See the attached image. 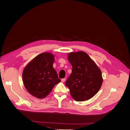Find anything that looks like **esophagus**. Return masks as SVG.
Wrapping results in <instances>:
<instances>
[{
    "mask_svg": "<svg viewBox=\"0 0 130 130\" xmlns=\"http://www.w3.org/2000/svg\"><path fill=\"white\" fill-rule=\"evenodd\" d=\"M65 80H66V78H62V79H61V81H62V82H64L65 81Z\"/></svg>",
    "mask_w": 130,
    "mask_h": 130,
    "instance_id": "1",
    "label": "esophagus"
}]
</instances>
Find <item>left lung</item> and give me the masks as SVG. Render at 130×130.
<instances>
[{
    "mask_svg": "<svg viewBox=\"0 0 130 130\" xmlns=\"http://www.w3.org/2000/svg\"><path fill=\"white\" fill-rule=\"evenodd\" d=\"M68 59L72 72L66 81L70 95L77 101L91 99L98 92L103 78L100 68L84 52L70 53Z\"/></svg>",
    "mask_w": 130,
    "mask_h": 130,
    "instance_id": "left-lung-1",
    "label": "left lung"
}]
</instances>
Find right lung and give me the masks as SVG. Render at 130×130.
Wrapping results in <instances>:
<instances>
[{
  "instance_id": "right-lung-1",
  "label": "right lung",
  "mask_w": 130,
  "mask_h": 130,
  "mask_svg": "<svg viewBox=\"0 0 130 130\" xmlns=\"http://www.w3.org/2000/svg\"><path fill=\"white\" fill-rule=\"evenodd\" d=\"M54 55L50 53L39 54L32 59L23 72V81L30 94L38 99L49 95L56 84L61 82L53 68Z\"/></svg>"
}]
</instances>
